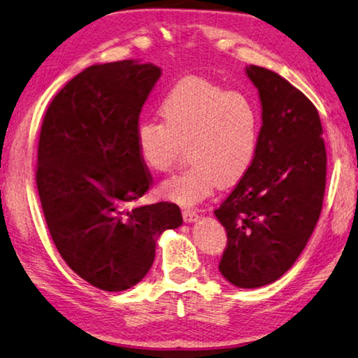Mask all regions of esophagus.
Wrapping results in <instances>:
<instances>
[{
    "instance_id": "1",
    "label": "esophagus",
    "mask_w": 358,
    "mask_h": 358,
    "mask_svg": "<svg viewBox=\"0 0 358 358\" xmlns=\"http://www.w3.org/2000/svg\"><path fill=\"white\" fill-rule=\"evenodd\" d=\"M183 220L186 222H196L199 220V215L196 210H189V208H185L183 210Z\"/></svg>"
}]
</instances>
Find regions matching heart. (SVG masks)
<instances>
[{"label": "heart", "mask_w": 358, "mask_h": 358, "mask_svg": "<svg viewBox=\"0 0 358 358\" xmlns=\"http://www.w3.org/2000/svg\"><path fill=\"white\" fill-rule=\"evenodd\" d=\"M162 123L143 121L136 132L142 164L167 172L186 147L191 166L161 186L180 205H196L217 186L245 177L257 156L262 112L251 96L189 76L169 90L159 106Z\"/></svg>", "instance_id": "1"}]
</instances>
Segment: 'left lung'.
<instances>
[{"label": "left lung", "mask_w": 358, "mask_h": 358, "mask_svg": "<svg viewBox=\"0 0 358 358\" xmlns=\"http://www.w3.org/2000/svg\"><path fill=\"white\" fill-rule=\"evenodd\" d=\"M262 106L257 156L215 215L227 232L220 271L234 286L276 281L305 250L322 210L327 151L313 102L286 78L250 64Z\"/></svg>", "instance_id": "8db88e82"}]
</instances>
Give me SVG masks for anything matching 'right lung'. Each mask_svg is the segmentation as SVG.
I'll return each instance as SVG.
<instances>
[{"label": "right lung", "instance_id": "right-lung-1", "mask_svg": "<svg viewBox=\"0 0 358 358\" xmlns=\"http://www.w3.org/2000/svg\"><path fill=\"white\" fill-rule=\"evenodd\" d=\"M159 77L161 68L134 59L90 66L64 85L42 121L36 185L47 227L71 270L107 292L142 281L156 240L183 222L171 202L126 208L153 181L136 132Z\"/></svg>", "mask_w": 358, "mask_h": 358}]
</instances>
